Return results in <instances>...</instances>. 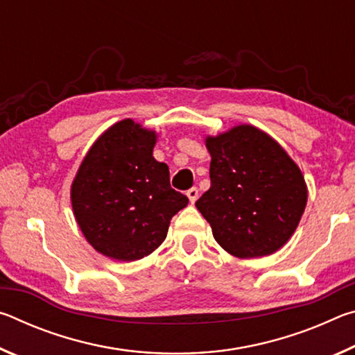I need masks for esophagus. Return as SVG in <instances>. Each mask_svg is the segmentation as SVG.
Wrapping results in <instances>:
<instances>
[{
    "instance_id": "34e87169",
    "label": "esophagus",
    "mask_w": 355,
    "mask_h": 355,
    "mask_svg": "<svg viewBox=\"0 0 355 355\" xmlns=\"http://www.w3.org/2000/svg\"><path fill=\"white\" fill-rule=\"evenodd\" d=\"M186 196H188V199L191 203H194L197 199H199V189L197 188H191L186 191Z\"/></svg>"
}]
</instances>
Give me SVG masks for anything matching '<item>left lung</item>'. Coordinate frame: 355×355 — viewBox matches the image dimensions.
Masks as SVG:
<instances>
[{"instance_id":"8db88e82","label":"left lung","mask_w":355,"mask_h":355,"mask_svg":"<svg viewBox=\"0 0 355 355\" xmlns=\"http://www.w3.org/2000/svg\"><path fill=\"white\" fill-rule=\"evenodd\" d=\"M211 186L196 202L216 241L238 258L284 248L307 205V184L277 141L252 125L208 136Z\"/></svg>"}]
</instances>
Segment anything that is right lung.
<instances>
[{"instance_id":"right-lung-1","label":"right lung","mask_w":355,"mask_h":355,"mask_svg":"<svg viewBox=\"0 0 355 355\" xmlns=\"http://www.w3.org/2000/svg\"><path fill=\"white\" fill-rule=\"evenodd\" d=\"M155 144V131L120 120L89 148L71 183V208L83 235L112 260L152 254L189 202L171 188L169 167L153 158Z\"/></svg>"}]
</instances>
